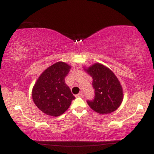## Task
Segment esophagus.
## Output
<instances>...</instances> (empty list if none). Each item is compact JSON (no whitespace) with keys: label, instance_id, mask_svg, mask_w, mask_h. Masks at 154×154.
I'll list each match as a JSON object with an SVG mask.
<instances>
[{"label":"esophagus","instance_id":"esophagus-1","mask_svg":"<svg viewBox=\"0 0 154 154\" xmlns=\"http://www.w3.org/2000/svg\"><path fill=\"white\" fill-rule=\"evenodd\" d=\"M77 96H79V97H80V96H83V92H82V91H81V92L79 94H78Z\"/></svg>","mask_w":154,"mask_h":154}]
</instances>
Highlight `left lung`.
<instances>
[{"label":"left lung","mask_w":154,"mask_h":154,"mask_svg":"<svg viewBox=\"0 0 154 154\" xmlns=\"http://www.w3.org/2000/svg\"><path fill=\"white\" fill-rule=\"evenodd\" d=\"M84 70L92 77L95 92L94 98L87 101L90 107L103 115L118 109L123 100V90L116 75L100 63L94 64Z\"/></svg>","instance_id":"obj_1"}]
</instances>
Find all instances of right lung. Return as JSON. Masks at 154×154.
Listing matches in <instances>:
<instances>
[{"label":"right lung","mask_w":154,"mask_h":154,"mask_svg":"<svg viewBox=\"0 0 154 154\" xmlns=\"http://www.w3.org/2000/svg\"><path fill=\"white\" fill-rule=\"evenodd\" d=\"M71 68L65 62H56L42 72L34 85V103L48 116H61L75 98L64 81Z\"/></svg>","instance_id":"obj_1"}]
</instances>
